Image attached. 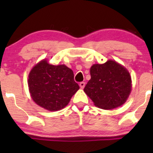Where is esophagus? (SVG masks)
<instances>
[{
  "label": "esophagus",
  "mask_w": 153,
  "mask_h": 153,
  "mask_svg": "<svg viewBox=\"0 0 153 153\" xmlns=\"http://www.w3.org/2000/svg\"><path fill=\"white\" fill-rule=\"evenodd\" d=\"M80 87L81 88V89H84V86H85V82H81L80 83Z\"/></svg>",
  "instance_id": "obj_1"
}]
</instances>
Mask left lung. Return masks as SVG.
<instances>
[{
    "mask_svg": "<svg viewBox=\"0 0 153 153\" xmlns=\"http://www.w3.org/2000/svg\"><path fill=\"white\" fill-rule=\"evenodd\" d=\"M91 79L84 91L98 107L112 109L124 104L132 89V80L126 68L109 60L90 68Z\"/></svg>",
    "mask_w": 153,
    "mask_h": 153,
    "instance_id": "8db88e82",
    "label": "left lung"
}]
</instances>
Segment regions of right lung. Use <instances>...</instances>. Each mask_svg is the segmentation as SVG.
<instances>
[{
  "label": "right lung",
  "instance_id": "obj_1",
  "mask_svg": "<svg viewBox=\"0 0 153 153\" xmlns=\"http://www.w3.org/2000/svg\"><path fill=\"white\" fill-rule=\"evenodd\" d=\"M29 90L38 105L49 111H58L69 104L79 89L74 81L73 71L64 65H52L42 60L29 74Z\"/></svg>",
  "mask_w": 153,
  "mask_h": 153
}]
</instances>
